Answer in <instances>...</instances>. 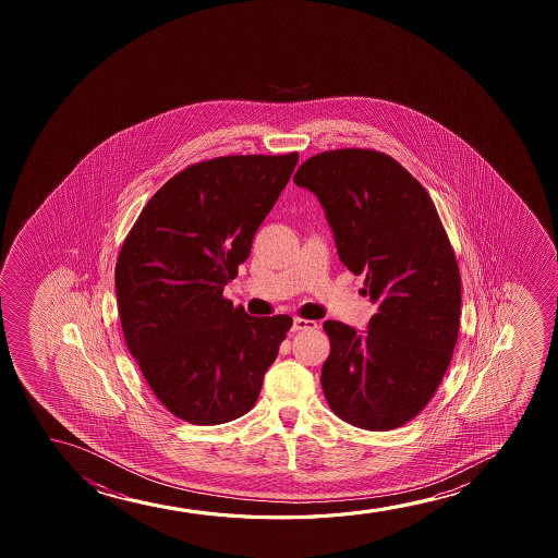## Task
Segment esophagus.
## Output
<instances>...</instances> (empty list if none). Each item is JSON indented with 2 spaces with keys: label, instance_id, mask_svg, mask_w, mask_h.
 I'll return each mask as SVG.
<instances>
[{
  "label": "esophagus",
  "instance_id": "esophagus-1",
  "mask_svg": "<svg viewBox=\"0 0 558 558\" xmlns=\"http://www.w3.org/2000/svg\"><path fill=\"white\" fill-rule=\"evenodd\" d=\"M318 322L306 320V318H295L293 320V331H313V329H318Z\"/></svg>",
  "mask_w": 558,
  "mask_h": 558
}]
</instances>
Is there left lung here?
I'll return each mask as SVG.
<instances>
[{"mask_svg":"<svg viewBox=\"0 0 558 558\" xmlns=\"http://www.w3.org/2000/svg\"><path fill=\"white\" fill-rule=\"evenodd\" d=\"M293 181L318 196L339 259L366 275L364 293L377 303L364 333L324 322V397L354 427H402L435 397L458 343L461 275L450 238L428 192L389 154H316Z\"/></svg>","mask_w":558,"mask_h":558,"instance_id":"8db88e82","label":"left lung"}]
</instances>
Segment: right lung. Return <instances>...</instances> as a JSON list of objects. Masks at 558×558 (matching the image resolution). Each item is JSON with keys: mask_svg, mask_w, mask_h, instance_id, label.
Returning a JSON list of instances; mask_svg holds the SVG:
<instances>
[{"mask_svg": "<svg viewBox=\"0 0 558 558\" xmlns=\"http://www.w3.org/2000/svg\"><path fill=\"white\" fill-rule=\"evenodd\" d=\"M299 154L192 163L148 199L116 260L123 337L148 387L179 420L221 425L250 412L290 331L222 298Z\"/></svg>", "mask_w": 558, "mask_h": 558, "instance_id": "1", "label": "right lung"}]
</instances>
